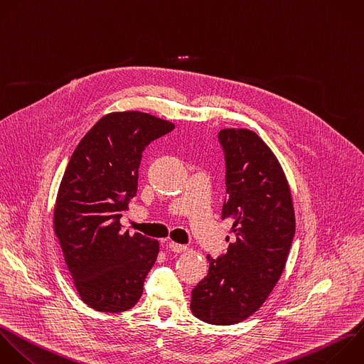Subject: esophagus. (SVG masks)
<instances>
[{
    "label": "esophagus",
    "mask_w": 364,
    "mask_h": 364,
    "mask_svg": "<svg viewBox=\"0 0 364 364\" xmlns=\"http://www.w3.org/2000/svg\"><path fill=\"white\" fill-rule=\"evenodd\" d=\"M169 249L172 250V252H175V253H182V252H185L188 247L185 246V245H179V243H176V242H169Z\"/></svg>",
    "instance_id": "esophagus-1"
}]
</instances>
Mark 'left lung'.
Returning <instances> with one entry per match:
<instances>
[{
  "label": "left lung",
  "instance_id": "obj_1",
  "mask_svg": "<svg viewBox=\"0 0 364 364\" xmlns=\"http://www.w3.org/2000/svg\"><path fill=\"white\" fill-rule=\"evenodd\" d=\"M219 141L226 161L222 220L232 222L235 240L218 259L206 256L208 276L192 290L191 310L205 323L229 326L269 297L284 270L296 222L289 182L263 139L245 128H226Z\"/></svg>",
  "mask_w": 364,
  "mask_h": 364
}]
</instances>
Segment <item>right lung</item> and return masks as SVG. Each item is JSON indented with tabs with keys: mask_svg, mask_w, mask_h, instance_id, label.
I'll return each instance as SVG.
<instances>
[{
	"mask_svg": "<svg viewBox=\"0 0 364 364\" xmlns=\"http://www.w3.org/2000/svg\"><path fill=\"white\" fill-rule=\"evenodd\" d=\"M175 125L139 111L104 115L81 139L54 206V233L81 300L97 311L132 309L142 296L159 242L122 232L138 191L142 151Z\"/></svg>",
	"mask_w": 364,
	"mask_h": 364,
	"instance_id": "add662e5",
	"label": "right lung"
}]
</instances>
